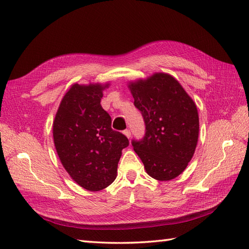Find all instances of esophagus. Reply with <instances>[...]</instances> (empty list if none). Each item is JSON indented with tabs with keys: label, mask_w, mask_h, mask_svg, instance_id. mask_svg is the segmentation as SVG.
<instances>
[{
	"label": "esophagus",
	"mask_w": 249,
	"mask_h": 249,
	"mask_svg": "<svg viewBox=\"0 0 249 249\" xmlns=\"http://www.w3.org/2000/svg\"><path fill=\"white\" fill-rule=\"evenodd\" d=\"M123 134H124L126 137H127L128 139L130 138V130H129V129H125V130L123 131Z\"/></svg>",
	"instance_id": "obj_1"
}]
</instances>
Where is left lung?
<instances>
[{"mask_svg": "<svg viewBox=\"0 0 249 249\" xmlns=\"http://www.w3.org/2000/svg\"><path fill=\"white\" fill-rule=\"evenodd\" d=\"M128 88L145 123L143 139L131 144L150 177L170 181L194 156L199 137L197 106L169 73L155 72L129 82Z\"/></svg>", "mask_w": 249, "mask_h": 249, "instance_id": "8db88e82", "label": "left lung"}]
</instances>
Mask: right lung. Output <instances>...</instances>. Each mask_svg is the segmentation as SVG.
Segmentation results:
<instances>
[{"mask_svg": "<svg viewBox=\"0 0 249 249\" xmlns=\"http://www.w3.org/2000/svg\"><path fill=\"white\" fill-rule=\"evenodd\" d=\"M109 83L72 84L62 98L52 126L55 150L63 167L79 186L98 192L116 178L126 137L111 128L100 105Z\"/></svg>", "mask_w": 249, "mask_h": 249, "instance_id": "right-lung-1", "label": "right lung"}]
</instances>
